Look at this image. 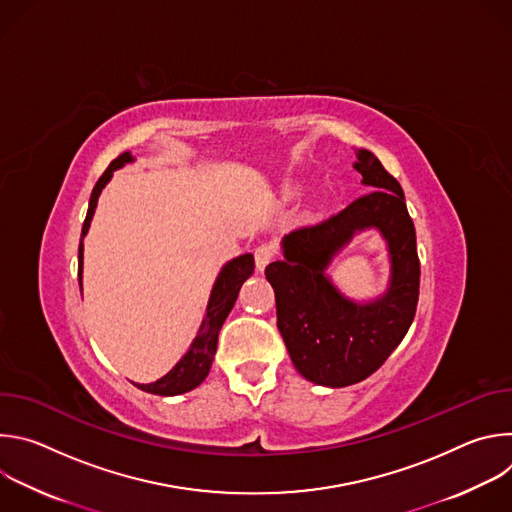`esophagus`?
<instances>
[{
	"label": "esophagus",
	"instance_id": "esophagus-1",
	"mask_svg": "<svg viewBox=\"0 0 512 512\" xmlns=\"http://www.w3.org/2000/svg\"><path fill=\"white\" fill-rule=\"evenodd\" d=\"M275 257V247L273 245H261L255 249V265H257V271L263 273L265 267L273 261Z\"/></svg>",
	"mask_w": 512,
	"mask_h": 512
}]
</instances>
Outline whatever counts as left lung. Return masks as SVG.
Returning <instances> with one entry per match:
<instances>
[{"instance_id":"8db88e82","label":"left lung","mask_w":512,"mask_h":512,"mask_svg":"<svg viewBox=\"0 0 512 512\" xmlns=\"http://www.w3.org/2000/svg\"><path fill=\"white\" fill-rule=\"evenodd\" d=\"M352 166L373 190L326 221L285 235L283 261L265 267L291 362L304 379L332 389L360 383L381 367L405 338L419 298L415 227L399 182L369 150H356ZM364 230H377L388 245L390 283L381 297L356 303L325 271Z\"/></svg>"}]
</instances>
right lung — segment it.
<instances>
[{
	"instance_id": "right-lung-1",
	"label": "right lung",
	"mask_w": 512,
	"mask_h": 512,
	"mask_svg": "<svg viewBox=\"0 0 512 512\" xmlns=\"http://www.w3.org/2000/svg\"><path fill=\"white\" fill-rule=\"evenodd\" d=\"M135 162V158L131 156V152H123L119 158H115L109 168L103 172V176L99 178V182L93 188L91 200H89V210H87V218L83 223V233H81V245H79V283H81V291H83V251H85V237L89 233L93 214L99 202V196L103 192V188L111 182L113 172L123 168L125 164ZM255 269V259L251 253L239 255L231 261H227L221 271H218L214 285L210 289V298L206 304V312L204 318L200 322V328L190 344V348L186 350V354L174 364V367L158 381L148 383V385H137V389L152 393V395H162V397H174V395H182L188 393L192 389H196L210 373L212 360H214V352H216V340H218V332H221L227 316L231 314L237 298H239V289L241 285L253 275Z\"/></svg>"
}]
</instances>
